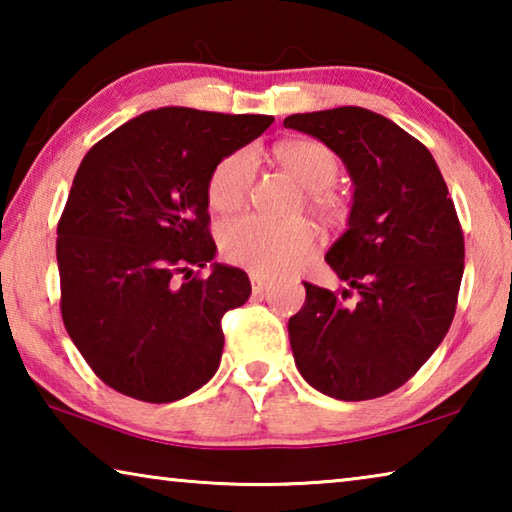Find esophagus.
I'll list each match as a JSON object with an SVG mask.
<instances>
[{
	"label": "esophagus",
	"mask_w": 512,
	"mask_h": 512,
	"mask_svg": "<svg viewBox=\"0 0 512 512\" xmlns=\"http://www.w3.org/2000/svg\"><path fill=\"white\" fill-rule=\"evenodd\" d=\"M250 284H253V291L255 293H262L268 284H271V280H268V277H264V275H250Z\"/></svg>",
	"instance_id": "34e87169"
}]
</instances>
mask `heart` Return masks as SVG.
I'll list each match as a JSON object with an SVG mask.
<instances>
[{
	"instance_id": "heart-1",
	"label": "heart",
	"mask_w": 512,
	"mask_h": 512,
	"mask_svg": "<svg viewBox=\"0 0 512 512\" xmlns=\"http://www.w3.org/2000/svg\"><path fill=\"white\" fill-rule=\"evenodd\" d=\"M277 162L307 189L305 205L316 219L336 223L345 216V203L332 192L341 173V160L327 144L316 140H287L275 146ZM257 173L253 149L230 153L216 164L207 198L219 212H235L246 203ZM316 232L305 219L271 221L264 216H241L221 228V253L228 262L255 275H277L302 262Z\"/></svg>"
}]
</instances>
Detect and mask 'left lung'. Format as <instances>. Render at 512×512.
Wrapping results in <instances>:
<instances>
[{"mask_svg": "<svg viewBox=\"0 0 512 512\" xmlns=\"http://www.w3.org/2000/svg\"><path fill=\"white\" fill-rule=\"evenodd\" d=\"M284 126L327 144L354 185L348 230L325 255L348 289L305 282L289 318L293 359L323 395L375 400L406 384L452 325L465 266L456 207L427 146L377 112H302Z\"/></svg>", "mask_w": 512, "mask_h": 512, "instance_id": "left-lung-1", "label": "left lung"}]
</instances>
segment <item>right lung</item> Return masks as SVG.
<instances>
[{"mask_svg": "<svg viewBox=\"0 0 512 512\" xmlns=\"http://www.w3.org/2000/svg\"><path fill=\"white\" fill-rule=\"evenodd\" d=\"M271 124L268 115L169 106L85 153L58 221L60 314L103 384L167 404L214 377L221 318L248 300L250 280L212 262L207 183ZM207 263L210 276L188 280L192 265Z\"/></svg>", "mask_w": 512, "mask_h": 512, "instance_id": "1", "label": "right lung"}]
</instances>
